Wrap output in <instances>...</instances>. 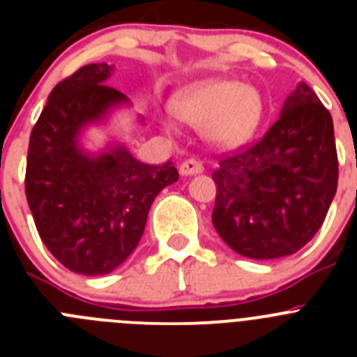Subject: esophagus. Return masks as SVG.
<instances>
[{
  "instance_id": "obj_1",
  "label": "esophagus",
  "mask_w": 357,
  "mask_h": 357,
  "mask_svg": "<svg viewBox=\"0 0 357 357\" xmlns=\"http://www.w3.org/2000/svg\"><path fill=\"white\" fill-rule=\"evenodd\" d=\"M200 173H204V166H202V162H198V160L189 159L181 164V175L191 176V175H200Z\"/></svg>"
}]
</instances>
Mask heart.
<instances>
[{
	"mask_svg": "<svg viewBox=\"0 0 357 357\" xmlns=\"http://www.w3.org/2000/svg\"><path fill=\"white\" fill-rule=\"evenodd\" d=\"M175 107L185 121L206 127L207 139L225 150L247 144L263 118L259 91L229 78H209L188 85L176 94ZM162 127L172 134L176 132L172 118H162Z\"/></svg>",
	"mask_w": 357,
	"mask_h": 357,
	"instance_id": "1",
	"label": "heart"
}]
</instances>
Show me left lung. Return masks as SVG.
Masks as SVG:
<instances>
[{"label":"left lung","instance_id":"left-lung-1","mask_svg":"<svg viewBox=\"0 0 357 357\" xmlns=\"http://www.w3.org/2000/svg\"><path fill=\"white\" fill-rule=\"evenodd\" d=\"M213 223L239 255L277 259L301 250L321 227L338 188L329 110L298 82L263 139L220 160Z\"/></svg>","mask_w":357,"mask_h":357}]
</instances>
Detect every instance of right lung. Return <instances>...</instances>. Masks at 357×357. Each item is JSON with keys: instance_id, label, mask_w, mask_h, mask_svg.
<instances>
[{"instance_id": "add662e5", "label": "right lung", "mask_w": 357, "mask_h": 357, "mask_svg": "<svg viewBox=\"0 0 357 357\" xmlns=\"http://www.w3.org/2000/svg\"><path fill=\"white\" fill-rule=\"evenodd\" d=\"M112 73L107 62L87 64L56 84L28 146L24 189L37 232L59 263L82 275H107L125 263L151 202L178 181L172 160L141 162L118 135L87 146L89 128H109L132 105L107 85Z\"/></svg>"}]
</instances>
